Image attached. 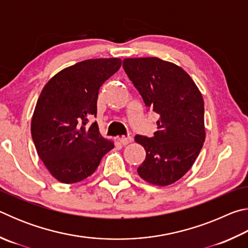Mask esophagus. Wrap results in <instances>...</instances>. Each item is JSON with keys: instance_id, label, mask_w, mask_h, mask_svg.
I'll use <instances>...</instances> for the list:
<instances>
[{"instance_id": "obj_1", "label": "esophagus", "mask_w": 248, "mask_h": 248, "mask_svg": "<svg viewBox=\"0 0 248 248\" xmlns=\"http://www.w3.org/2000/svg\"><path fill=\"white\" fill-rule=\"evenodd\" d=\"M119 142L123 145H127L129 143H131L132 142V138L131 137H124V138H120Z\"/></svg>"}]
</instances>
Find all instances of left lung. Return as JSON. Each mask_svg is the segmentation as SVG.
I'll list each match as a JSON object with an SVG mask.
<instances>
[{"mask_svg":"<svg viewBox=\"0 0 248 248\" xmlns=\"http://www.w3.org/2000/svg\"><path fill=\"white\" fill-rule=\"evenodd\" d=\"M124 69L158 116L152 138L134 137L146 152L138 174L155 186H169L191 169L203 145L202 95L186 71L158 58L124 59Z\"/></svg>","mask_w":248,"mask_h":248,"instance_id":"8db88e82","label":"left lung"}]
</instances>
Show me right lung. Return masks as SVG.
<instances>
[{
	"label": "right lung",
	"mask_w": 248,
	"mask_h": 248,
	"mask_svg": "<svg viewBox=\"0 0 248 248\" xmlns=\"http://www.w3.org/2000/svg\"><path fill=\"white\" fill-rule=\"evenodd\" d=\"M121 66V59H90L49 79L37 100L31 137L37 153L54 178L74 184L94 173L114 142L99 133V87Z\"/></svg>",
	"instance_id": "add662e5"
}]
</instances>
